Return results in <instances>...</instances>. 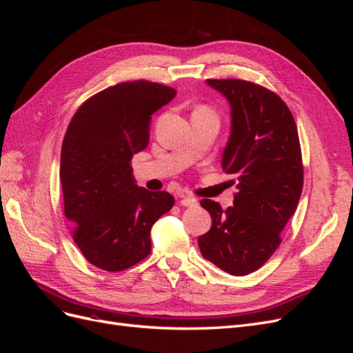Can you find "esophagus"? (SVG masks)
I'll return each instance as SVG.
<instances>
[{
	"instance_id": "1",
	"label": "esophagus",
	"mask_w": 353,
	"mask_h": 353,
	"mask_svg": "<svg viewBox=\"0 0 353 353\" xmlns=\"http://www.w3.org/2000/svg\"><path fill=\"white\" fill-rule=\"evenodd\" d=\"M179 203H181V206H187V208H194V206L199 205L197 199L193 197V196H190V194H185V196L181 197Z\"/></svg>"
}]
</instances>
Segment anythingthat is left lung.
Masks as SVG:
<instances>
[{
  "label": "left lung",
  "instance_id": "left-lung-1",
  "mask_svg": "<svg viewBox=\"0 0 353 353\" xmlns=\"http://www.w3.org/2000/svg\"><path fill=\"white\" fill-rule=\"evenodd\" d=\"M231 105V135L222 169L234 175V206L203 199L212 228L200 236L206 261L231 275L259 270L281 244V231L297 208L303 163L294 117L271 90L243 79H208Z\"/></svg>",
  "mask_w": 353,
  "mask_h": 353
}]
</instances>
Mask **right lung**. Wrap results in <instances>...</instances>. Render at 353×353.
I'll list each match as a JSON object with an SVG mask.
<instances>
[{"label": "right lung", "mask_w": 353, "mask_h": 353, "mask_svg": "<svg viewBox=\"0 0 353 353\" xmlns=\"http://www.w3.org/2000/svg\"><path fill=\"white\" fill-rule=\"evenodd\" d=\"M176 91L150 81L113 85L83 101L65 134L60 181L65 216L83 258L125 271L152 250L153 223L174 206L166 191L135 185L131 159L150 138V117Z\"/></svg>", "instance_id": "right-lung-1"}]
</instances>
